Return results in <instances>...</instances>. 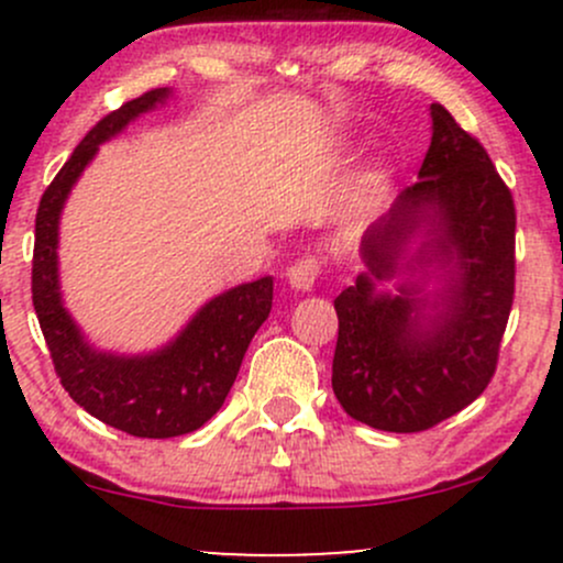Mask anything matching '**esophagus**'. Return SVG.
Listing matches in <instances>:
<instances>
[{
  "instance_id": "obj_1",
  "label": "esophagus",
  "mask_w": 563,
  "mask_h": 563,
  "mask_svg": "<svg viewBox=\"0 0 563 563\" xmlns=\"http://www.w3.org/2000/svg\"><path fill=\"white\" fill-rule=\"evenodd\" d=\"M318 275H320V262L314 260V256H303V260L294 262L286 273L290 288H296V290H312Z\"/></svg>"
}]
</instances>
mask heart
<instances>
[{
	"label": "heart",
	"instance_id": "heart-1",
	"mask_svg": "<svg viewBox=\"0 0 563 563\" xmlns=\"http://www.w3.org/2000/svg\"><path fill=\"white\" fill-rule=\"evenodd\" d=\"M367 185H376V177H371V179H367Z\"/></svg>",
	"mask_w": 563,
	"mask_h": 563
}]
</instances>
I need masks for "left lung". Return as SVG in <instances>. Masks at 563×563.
Segmentation results:
<instances>
[{"mask_svg":"<svg viewBox=\"0 0 563 563\" xmlns=\"http://www.w3.org/2000/svg\"><path fill=\"white\" fill-rule=\"evenodd\" d=\"M514 243L506 183L479 142L431 102L418 183L365 230V273L333 301V391L354 421L412 434L487 389L514 303Z\"/></svg>","mask_w":563,"mask_h":563,"instance_id":"left-lung-1","label":"left lung"}]
</instances>
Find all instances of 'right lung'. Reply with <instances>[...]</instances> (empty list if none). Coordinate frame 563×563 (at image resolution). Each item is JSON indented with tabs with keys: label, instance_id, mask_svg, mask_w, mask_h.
I'll list each match as a JSON object with an SVG mask.
<instances>
[{
	"label": "right lung",
	"instance_id": "add662e5",
	"mask_svg": "<svg viewBox=\"0 0 563 563\" xmlns=\"http://www.w3.org/2000/svg\"><path fill=\"white\" fill-rule=\"evenodd\" d=\"M169 87L134 97L108 113L79 142L36 211L31 294L38 325L60 384L76 405L97 421L142 439L190 434L224 405L243 354L273 309V277L222 290L187 320V325L153 352L121 354L97 349L70 318L60 290V217L79 177L102 142L119 137L142 113L166 106Z\"/></svg>",
	"mask_w": 563,
	"mask_h": 563
}]
</instances>
